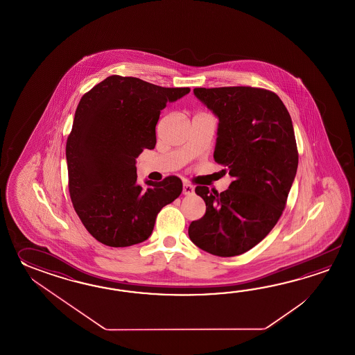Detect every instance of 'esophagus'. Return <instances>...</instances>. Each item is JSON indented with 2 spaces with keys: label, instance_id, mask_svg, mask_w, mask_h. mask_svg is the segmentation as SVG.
Here are the masks:
<instances>
[{
  "label": "esophagus",
  "instance_id": "esophagus-1",
  "mask_svg": "<svg viewBox=\"0 0 355 355\" xmlns=\"http://www.w3.org/2000/svg\"><path fill=\"white\" fill-rule=\"evenodd\" d=\"M193 193H194V187L190 185L188 182H185V184L182 185V194H184V196H191Z\"/></svg>",
  "mask_w": 355,
  "mask_h": 355
}]
</instances>
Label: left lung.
Listing matches in <instances>:
<instances>
[{
  "mask_svg": "<svg viewBox=\"0 0 355 355\" xmlns=\"http://www.w3.org/2000/svg\"><path fill=\"white\" fill-rule=\"evenodd\" d=\"M218 118L214 161L232 182L225 191L196 187L207 211L189 226L199 249L241 255L272 230L286 207L298 167L291 115L272 91L246 86L194 89Z\"/></svg>",
  "mask_w": 355,
  "mask_h": 355,
  "instance_id": "obj_1",
  "label": "left lung"
}]
</instances>
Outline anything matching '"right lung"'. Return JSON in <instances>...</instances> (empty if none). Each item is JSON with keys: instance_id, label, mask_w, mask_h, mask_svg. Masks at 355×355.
Segmentation results:
<instances>
[{"instance_id": "obj_1", "label": "right lung", "mask_w": 355, "mask_h": 355, "mask_svg": "<svg viewBox=\"0 0 355 355\" xmlns=\"http://www.w3.org/2000/svg\"><path fill=\"white\" fill-rule=\"evenodd\" d=\"M189 92L110 76L80 100L66 144L68 189L77 216L98 242L127 248L146 241L159 211L180 196L176 176L139 185L136 159L155 148L161 110Z\"/></svg>"}]
</instances>
